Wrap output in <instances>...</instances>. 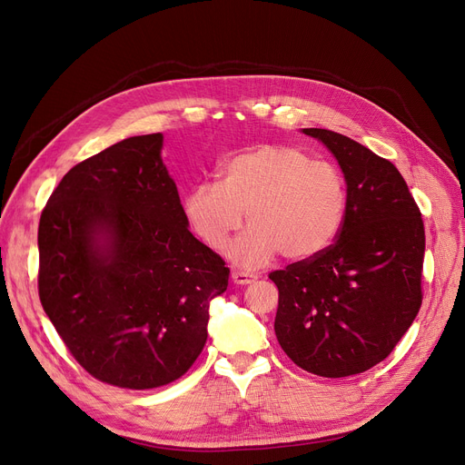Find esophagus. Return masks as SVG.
<instances>
[{
    "label": "esophagus",
    "mask_w": 465,
    "mask_h": 465,
    "mask_svg": "<svg viewBox=\"0 0 465 465\" xmlns=\"http://www.w3.org/2000/svg\"><path fill=\"white\" fill-rule=\"evenodd\" d=\"M232 281L235 282V285H249V282L256 281V275H254V273H249V272L233 270V272H232Z\"/></svg>",
    "instance_id": "1"
}]
</instances>
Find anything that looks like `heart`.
<instances>
[{
	"instance_id": "1",
	"label": "heart",
	"mask_w": 465,
	"mask_h": 465,
	"mask_svg": "<svg viewBox=\"0 0 465 465\" xmlns=\"http://www.w3.org/2000/svg\"><path fill=\"white\" fill-rule=\"evenodd\" d=\"M218 180L188 190L183 213L193 235L213 252L230 249L237 266L262 268L279 252L304 262L325 252L348 211L346 178L327 161L296 146H256L228 157Z\"/></svg>"
}]
</instances>
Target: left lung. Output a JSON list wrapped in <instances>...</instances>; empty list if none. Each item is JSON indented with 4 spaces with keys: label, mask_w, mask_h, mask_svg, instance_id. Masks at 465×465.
<instances>
[{
    "label": "left lung",
    "mask_w": 465,
    "mask_h": 465,
    "mask_svg": "<svg viewBox=\"0 0 465 465\" xmlns=\"http://www.w3.org/2000/svg\"><path fill=\"white\" fill-rule=\"evenodd\" d=\"M319 138L341 167L348 211L336 241L315 258L275 270V336L294 365L341 378L386 359L421 306L426 251L421 213L391 161L327 129Z\"/></svg>",
    "instance_id": "left-lung-1"
}]
</instances>
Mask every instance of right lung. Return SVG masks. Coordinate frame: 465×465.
I'll use <instances>...</instances> for the list:
<instances>
[{"label":"right lung","mask_w":465,"mask_h":465,"mask_svg":"<svg viewBox=\"0 0 465 465\" xmlns=\"http://www.w3.org/2000/svg\"><path fill=\"white\" fill-rule=\"evenodd\" d=\"M161 146V133L131 136L72 167L37 230L45 313L79 365L124 390L190 371L230 277L188 230Z\"/></svg>","instance_id":"obj_1"}]
</instances>
